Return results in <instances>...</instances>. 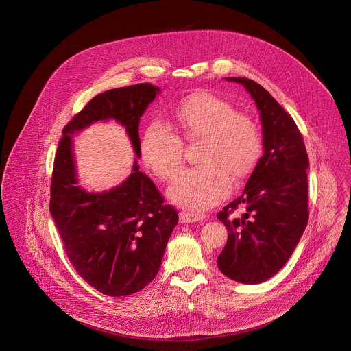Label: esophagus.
Masks as SVG:
<instances>
[{
	"mask_svg": "<svg viewBox=\"0 0 351 351\" xmlns=\"http://www.w3.org/2000/svg\"><path fill=\"white\" fill-rule=\"evenodd\" d=\"M206 215L204 213H194V211H180L179 219L182 223H190V222H198L204 221Z\"/></svg>",
	"mask_w": 351,
	"mask_h": 351,
	"instance_id": "obj_1",
	"label": "esophagus"
}]
</instances>
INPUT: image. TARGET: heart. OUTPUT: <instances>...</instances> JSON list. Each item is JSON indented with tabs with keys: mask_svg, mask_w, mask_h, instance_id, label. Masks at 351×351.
<instances>
[{
	"mask_svg": "<svg viewBox=\"0 0 351 351\" xmlns=\"http://www.w3.org/2000/svg\"><path fill=\"white\" fill-rule=\"evenodd\" d=\"M175 117L187 140H202L201 164L180 173L169 189V198L187 209H208L230 194L232 173L243 179L258 165L263 153L261 128L254 118L209 92L184 99ZM183 150L182 138L161 121L150 122L141 136V158L162 180L176 176Z\"/></svg>",
	"mask_w": 351,
	"mask_h": 351,
	"instance_id": "1",
	"label": "heart"
}]
</instances>
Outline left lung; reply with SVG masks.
I'll return each mask as SVG.
<instances>
[{
  "instance_id": "8db88e82",
  "label": "left lung",
  "mask_w": 351,
  "mask_h": 351,
  "mask_svg": "<svg viewBox=\"0 0 351 351\" xmlns=\"http://www.w3.org/2000/svg\"><path fill=\"white\" fill-rule=\"evenodd\" d=\"M226 80L243 84L254 97L265 153L243 195L217 214L229 232L217 265L228 278L254 285L280 271L306 228L309 160L295 122L261 84L245 77ZM239 207L245 209L240 217Z\"/></svg>"
}]
</instances>
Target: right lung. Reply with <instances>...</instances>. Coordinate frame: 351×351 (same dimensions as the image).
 <instances>
[{"mask_svg": "<svg viewBox=\"0 0 351 351\" xmlns=\"http://www.w3.org/2000/svg\"><path fill=\"white\" fill-rule=\"evenodd\" d=\"M158 88L136 84L96 95L62 130L54 158L50 211L77 274L97 291L122 297L143 289L157 276L178 211L164 204L156 184L141 172L118 187L92 194L77 186L71 136L96 121L125 126L140 157L141 115Z\"/></svg>", "mask_w": 351, "mask_h": 351, "instance_id": "add662e5", "label": "right lung"}]
</instances>
